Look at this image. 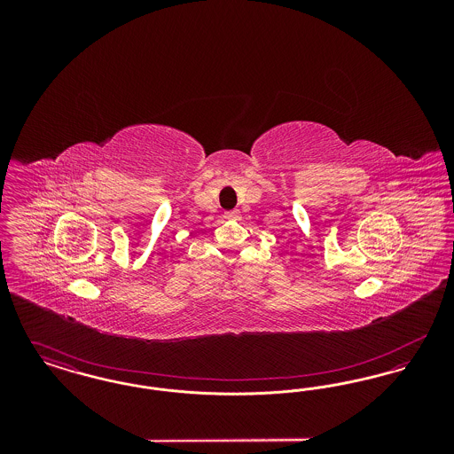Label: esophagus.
<instances>
[{"instance_id": "34e87169", "label": "esophagus", "mask_w": 454, "mask_h": 454, "mask_svg": "<svg viewBox=\"0 0 454 454\" xmlns=\"http://www.w3.org/2000/svg\"><path fill=\"white\" fill-rule=\"evenodd\" d=\"M238 217H239L238 211H228V213H224V219H238Z\"/></svg>"}]
</instances>
